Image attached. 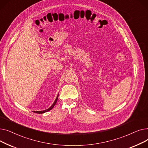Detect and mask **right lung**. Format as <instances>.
Returning <instances> with one entry per match:
<instances>
[{
    "label": "right lung",
    "mask_w": 148,
    "mask_h": 148,
    "mask_svg": "<svg viewBox=\"0 0 148 148\" xmlns=\"http://www.w3.org/2000/svg\"><path fill=\"white\" fill-rule=\"evenodd\" d=\"M58 97H59V94L57 95V97H56L55 100H54V103H53V104H52L49 108H47V109H46V110H42V111H33V112L36 113H39V114H42V113H45V112H47L51 110L52 109V108L54 107V106H55V104H56V102H57V101H58Z\"/></svg>",
    "instance_id": "right-lung-1"
}]
</instances>
